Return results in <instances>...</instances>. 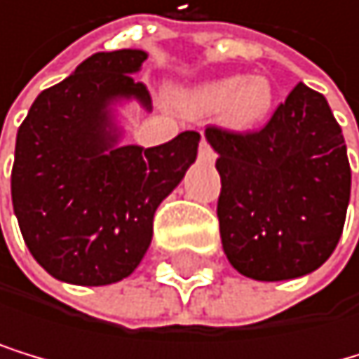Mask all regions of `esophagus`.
Here are the masks:
<instances>
[{
	"label": "esophagus",
	"instance_id": "1",
	"mask_svg": "<svg viewBox=\"0 0 359 359\" xmlns=\"http://www.w3.org/2000/svg\"><path fill=\"white\" fill-rule=\"evenodd\" d=\"M200 159L202 162H215V151L210 149V144L206 142V137H202V142H200Z\"/></svg>",
	"mask_w": 359,
	"mask_h": 359
}]
</instances>
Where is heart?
Here are the masks:
<instances>
[{"label":"heart","mask_w":359,"mask_h":359,"mask_svg":"<svg viewBox=\"0 0 359 359\" xmlns=\"http://www.w3.org/2000/svg\"><path fill=\"white\" fill-rule=\"evenodd\" d=\"M275 104L273 84L262 75L224 77L202 86L189 100V111L195 115H215L224 111V119L235 128H251L264 121Z\"/></svg>","instance_id":"obj_1"}]
</instances>
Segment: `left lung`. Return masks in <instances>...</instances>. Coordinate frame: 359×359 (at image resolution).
<instances>
[{
    "mask_svg": "<svg viewBox=\"0 0 359 359\" xmlns=\"http://www.w3.org/2000/svg\"><path fill=\"white\" fill-rule=\"evenodd\" d=\"M222 191L219 235L246 278L293 280L335 251L351 197L340 124L324 95L297 84L259 130L208 126Z\"/></svg>",
    "mask_w": 359,
    "mask_h": 359,
    "instance_id": "8db88e82",
    "label": "left lung"
}]
</instances>
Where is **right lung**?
<instances>
[{"mask_svg": "<svg viewBox=\"0 0 359 359\" xmlns=\"http://www.w3.org/2000/svg\"><path fill=\"white\" fill-rule=\"evenodd\" d=\"M144 50L97 53L39 93L17 130L13 208L28 251L53 278L104 286L128 278L153 238V215L197 157L200 133L115 146L108 106L151 95L133 79Z\"/></svg>", "mask_w": 359, "mask_h": 359, "instance_id": "right-lung-1", "label": "right lung"}]
</instances>
